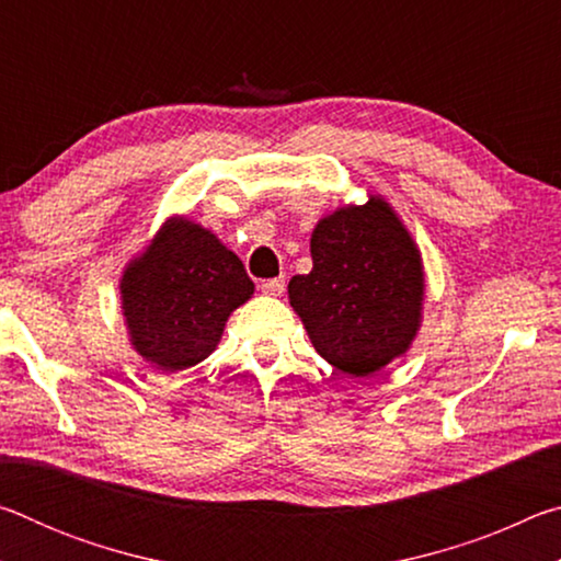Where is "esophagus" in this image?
<instances>
[{
  "mask_svg": "<svg viewBox=\"0 0 561 561\" xmlns=\"http://www.w3.org/2000/svg\"><path fill=\"white\" fill-rule=\"evenodd\" d=\"M262 291L270 294V297H279V294L284 291V277H274V279H264L262 284Z\"/></svg>",
  "mask_w": 561,
  "mask_h": 561,
  "instance_id": "obj_1",
  "label": "esophagus"
}]
</instances>
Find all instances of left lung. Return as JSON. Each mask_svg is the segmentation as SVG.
<instances>
[{
    "instance_id": "1",
    "label": "left lung",
    "mask_w": 561,
    "mask_h": 561,
    "mask_svg": "<svg viewBox=\"0 0 561 561\" xmlns=\"http://www.w3.org/2000/svg\"><path fill=\"white\" fill-rule=\"evenodd\" d=\"M309 274L289 282V304L311 344L339 371L371 376L405 354L423 307V264L383 197L319 220Z\"/></svg>"
}]
</instances>
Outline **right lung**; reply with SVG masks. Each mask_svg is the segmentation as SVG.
I'll return each instance as SVG.
<instances>
[{
	"mask_svg": "<svg viewBox=\"0 0 561 561\" xmlns=\"http://www.w3.org/2000/svg\"><path fill=\"white\" fill-rule=\"evenodd\" d=\"M252 291L240 257L185 217L168 220L121 279L133 346L160 371H183L210 356L227 317Z\"/></svg>",
	"mask_w": 561,
	"mask_h": 561,
	"instance_id": "1",
	"label": "right lung"
}]
</instances>
